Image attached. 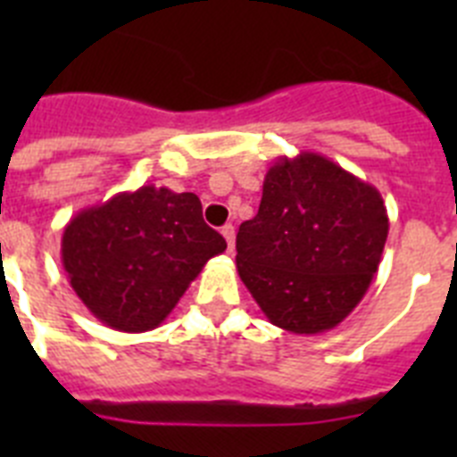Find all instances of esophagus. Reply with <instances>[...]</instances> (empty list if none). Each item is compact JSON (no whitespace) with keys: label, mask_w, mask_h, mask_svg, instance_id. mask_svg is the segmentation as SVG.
<instances>
[{"label":"esophagus","mask_w":457,"mask_h":457,"mask_svg":"<svg viewBox=\"0 0 457 457\" xmlns=\"http://www.w3.org/2000/svg\"><path fill=\"white\" fill-rule=\"evenodd\" d=\"M221 236H224L226 245H228V252H233V247H236V226L226 224L224 228H221Z\"/></svg>","instance_id":"esophagus-1"}]
</instances>
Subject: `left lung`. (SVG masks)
<instances>
[{"label":"left lung","mask_w":457,"mask_h":457,"mask_svg":"<svg viewBox=\"0 0 457 457\" xmlns=\"http://www.w3.org/2000/svg\"><path fill=\"white\" fill-rule=\"evenodd\" d=\"M386 233L373 185L318 153L281 157L265 173L258 215L237 231V274L272 325L320 334L361 302Z\"/></svg>","instance_id":"8db88e82"}]
</instances>
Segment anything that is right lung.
<instances>
[{"label":"right lung","instance_id":"1","mask_svg":"<svg viewBox=\"0 0 457 457\" xmlns=\"http://www.w3.org/2000/svg\"><path fill=\"white\" fill-rule=\"evenodd\" d=\"M224 249L196 194L155 185L79 210L62 237L72 290L100 322L130 334L155 329Z\"/></svg>","mask_w":457,"mask_h":457}]
</instances>
